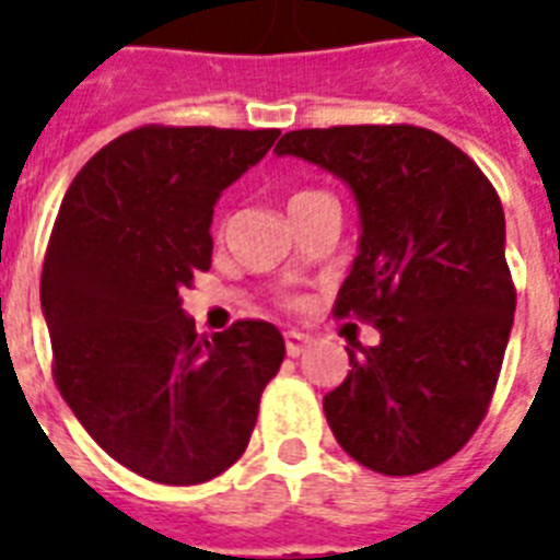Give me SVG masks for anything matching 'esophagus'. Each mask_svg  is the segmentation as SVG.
Segmentation results:
<instances>
[{
  "instance_id": "1",
  "label": "esophagus",
  "mask_w": 560,
  "mask_h": 560,
  "mask_svg": "<svg viewBox=\"0 0 560 560\" xmlns=\"http://www.w3.org/2000/svg\"><path fill=\"white\" fill-rule=\"evenodd\" d=\"M284 346H288L290 358H299V354L311 346V337H305V334L299 331H288L284 334Z\"/></svg>"
}]
</instances>
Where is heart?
Segmentation results:
<instances>
[{"label": "heart", "instance_id": "heart-1", "mask_svg": "<svg viewBox=\"0 0 560 560\" xmlns=\"http://www.w3.org/2000/svg\"><path fill=\"white\" fill-rule=\"evenodd\" d=\"M311 197H323V191H296L290 197V202H299V200H311Z\"/></svg>", "mask_w": 560, "mask_h": 560}]
</instances>
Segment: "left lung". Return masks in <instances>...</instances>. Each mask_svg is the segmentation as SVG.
Returning <instances> with one entry per match:
<instances>
[{
    "label": "left lung",
    "instance_id": "obj_1",
    "mask_svg": "<svg viewBox=\"0 0 560 560\" xmlns=\"http://www.w3.org/2000/svg\"><path fill=\"white\" fill-rule=\"evenodd\" d=\"M279 156L351 188L358 258L334 305L381 331L349 349V377L323 400L351 459L412 477L477 433L514 323L505 214L494 186L444 136L412 125L293 130Z\"/></svg>",
    "mask_w": 560,
    "mask_h": 560
}]
</instances>
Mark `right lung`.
<instances>
[{
	"label": "right lung",
	"mask_w": 560,
	"mask_h": 560,
	"mask_svg": "<svg viewBox=\"0 0 560 560\" xmlns=\"http://www.w3.org/2000/svg\"><path fill=\"white\" fill-rule=\"evenodd\" d=\"M279 130L148 125L101 148L66 191L39 279L55 383L116 462L200 486L249 444L284 337L261 319L197 334L179 290L211 267L214 202Z\"/></svg>",
	"instance_id": "obj_1"
}]
</instances>
